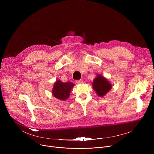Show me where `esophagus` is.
I'll list each match as a JSON object with an SVG mask.
<instances>
[{"label":"esophagus","mask_w":154,"mask_h":154,"mask_svg":"<svg viewBox=\"0 0 154 154\" xmlns=\"http://www.w3.org/2000/svg\"><path fill=\"white\" fill-rule=\"evenodd\" d=\"M76 83L78 84H82L83 83V81L82 80H76Z\"/></svg>","instance_id":"1"}]
</instances>
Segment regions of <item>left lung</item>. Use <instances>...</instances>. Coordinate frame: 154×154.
<instances>
[{"label": "left lung", "mask_w": 154, "mask_h": 154, "mask_svg": "<svg viewBox=\"0 0 154 154\" xmlns=\"http://www.w3.org/2000/svg\"><path fill=\"white\" fill-rule=\"evenodd\" d=\"M93 86L97 94L102 97L110 90L112 86L105 78L100 75H97L93 81Z\"/></svg>", "instance_id": "1"}]
</instances>
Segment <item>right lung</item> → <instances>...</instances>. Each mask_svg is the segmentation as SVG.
<instances>
[{"label":"right lung","instance_id":"obj_1","mask_svg":"<svg viewBox=\"0 0 154 154\" xmlns=\"http://www.w3.org/2000/svg\"><path fill=\"white\" fill-rule=\"evenodd\" d=\"M74 85V83L71 82L63 83L60 80H57L54 84L52 94L54 97L61 100H66L69 96Z\"/></svg>","mask_w":154,"mask_h":154}]
</instances>
